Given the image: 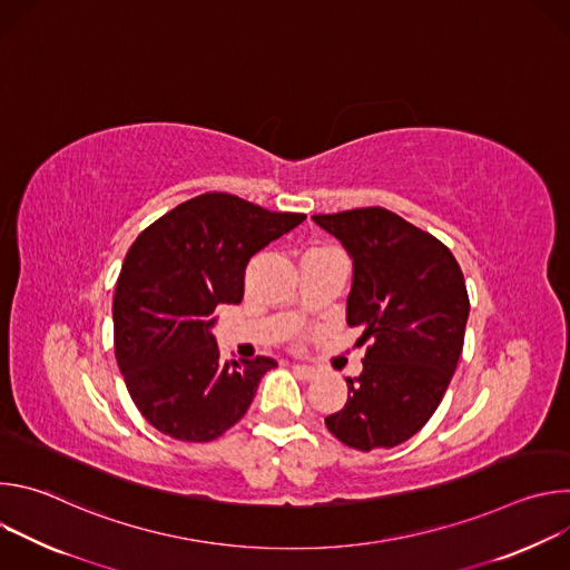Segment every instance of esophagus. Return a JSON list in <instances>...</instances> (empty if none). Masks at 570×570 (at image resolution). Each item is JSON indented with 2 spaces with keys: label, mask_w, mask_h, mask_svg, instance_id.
<instances>
[{
  "label": "esophagus",
  "mask_w": 570,
  "mask_h": 570,
  "mask_svg": "<svg viewBox=\"0 0 570 570\" xmlns=\"http://www.w3.org/2000/svg\"><path fill=\"white\" fill-rule=\"evenodd\" d=\"M293 372H295L299 379H304V381H311V379L317 376V370H315V367H308V365H293Z\"/></svg>",
  "instance_id": "34e87169"
}]
</instances>
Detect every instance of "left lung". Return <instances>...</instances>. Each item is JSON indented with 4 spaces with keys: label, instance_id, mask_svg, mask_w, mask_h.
Masks as SVG:
<instances>
[{
    "label": "left lung",
    "instance_id": "8db88e82",
    "mask_svg": "<svg viewBox=\"0 0 570 570\" xmlns=\"http://www.w3.org/2000/svg\"><path fill=\"white\" fill-rule=\"evenodd\" d=\"M313 220L354 259L347 324L370 343L347 403L324 424L352 449H392L431 420L455 372L469 317L462 271L442 240L383 207Z\"/></svg>",
    "mask_w": 570,
    "mask_h": 570
}]
</instances>
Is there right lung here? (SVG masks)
Returning a JSON list of instances; mask_svg holds the SVG:
<instances>
[{"label":"right lung","mask_w":570,"mask_h":570,"mask_svg":"<svg viewBox=\"0 0 570 570\" xmlns=\"http://www.w3.org/2000/svg\"><path fill=\"white\" fill-rule=\"evenodd\" d=\"M304 218L207 191L135 238L112 302L115 356L153 429L180 442H212L248 413L277 361H223L214 311L243 299L250 257Z\"/></svg>","instance_id":"add662e5"}]
</instances>
